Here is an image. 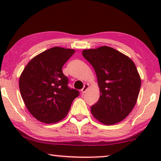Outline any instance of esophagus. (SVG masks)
I'll list each match as a JSON object with an SVG mask.
<instances>
[{
    "mask_svg": "<svg viewBox=\"0 0 161 161\" xmlns=\"http://www.w3.org/2000/svg\"><path fill=\"white\" fill-rule=\"evenodd\" d=\"M88 88H89V84H85L84 86H83V89H81V92H82V93H85V92L87 91Z\"/></svg>",
    "mask_w": 161,
    "mask_h": 161,
    "instance_id": "34e87169",
    "label": "esophagus"
}]
</instances>
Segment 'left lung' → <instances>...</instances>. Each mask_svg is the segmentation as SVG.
Listing matches in <instances>:
<instances>
[{"label":"left lung","mask_w":161,"mask_h":161,"mask_svg":"<svg viewBox=\"0 0 161 161\" xmlns=\"http://www.w3.org/2000/svg\"><path fill=\"white\" fill-rule=\"evenodd\" d=\"M82 55L94 67L100 96L91 107L94 117L104 125L121 122L135 106L142 80L133 61L114 48L102 46L83 50Z\"/></svg>","instance_id":"8db88e82"}]
</instances>
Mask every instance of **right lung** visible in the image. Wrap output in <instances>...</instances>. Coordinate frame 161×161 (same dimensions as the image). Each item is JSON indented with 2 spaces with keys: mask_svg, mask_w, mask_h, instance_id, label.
<instances>
[{
  "mask_svg": "<svg viewBox=\"0 0 161 161\" xmlns=\"http://www.w3.org/2000/svg\"><path fill=\"white\" fill-rule=\"evenodd\" d=\"M75 53L72 49L54 47L37 55L24 68L19 91L28 111L46 124L58 122L67 116L79 92L68 86L62 67Z\"/></svg>",
  "mask_w": 161,
  "mask_h": 161,
  "instance_id": "obj_1",
  "label": "right lung"
}]
</instances>
